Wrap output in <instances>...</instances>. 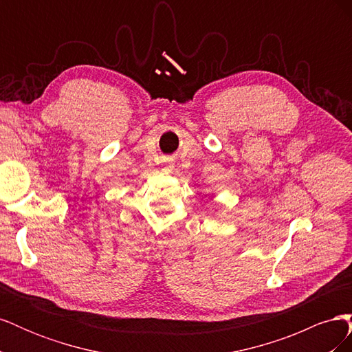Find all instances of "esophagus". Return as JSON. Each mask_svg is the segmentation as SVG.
<instances>
[{
    "mask_svg": "<svg viewBox=\"0 0 352 352\" xmlns=\"http://www.w3.org/2000/svg\"><path fill=\"white\" fill-rule=\"evenodd\" d=\"M167 168H170V170H172L173 168V164L172 163H167V166H166Z\"/></svg>",
    "mask_w": 352,
    "mask_h": 352,
    "instance_id": "esophagus-1",
    "label": "esophagus"
}]
</instances>
